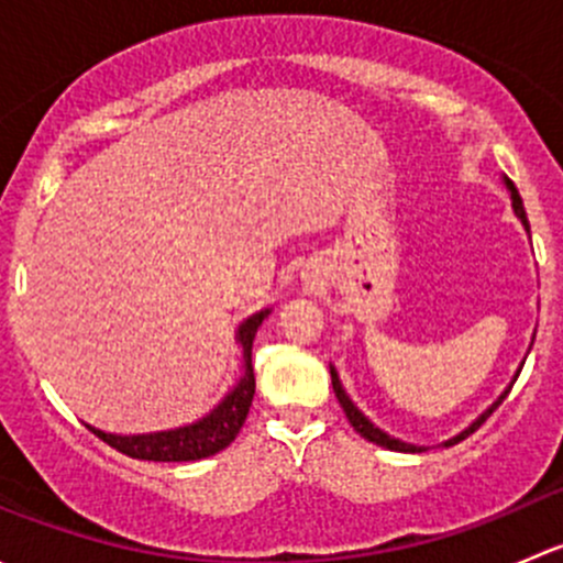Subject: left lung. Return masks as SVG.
Wrapping results in <instances>:
<instances>
[{
    "mask_svg": "<svg viewBox=\"0 0 563 563\" xmlns=\"http://www.w3.org/2000/svg\"><path fill=\"white\" fill-rule=\"evenodd\" d=\"M507 187H509V192H512V207H515V214H518L520 220H523V225H526V231H528V218H526V209H523V198H520V192H518V187L512 185V181L507 179ZM332 389H334V395H338V400H340V406H343V411H345V417H349V422H351V428L356 430V433L362 435V439H367V441H373V444H378V446H384V450H395V452H422V446H413V444H406V441H397V439H391V435H387L384 433V430H378L376 424L371 422V419L365 417V413L360 411V408L354 406V402H351V397L345 395V389H343V384H340V378H338V373H334V367H332ZM509 395V389L504 391L501 397H498L496 402H493L490 408H487L485 413H482L479 419H476L474 424H471V428H465L463 433L460 435H455V439H450L446 441L444 446H452V444H457V441H463V439H468L471 433H474V430H479L482 428V422H485L487 417H490L493 411H496L498 406H501L504 402V397Z\"/></svg>",
    "mask_w": 563,
    "mask_h": 563,
    "instance_id": "1",
    "label": "left lung"
}]
</instances>
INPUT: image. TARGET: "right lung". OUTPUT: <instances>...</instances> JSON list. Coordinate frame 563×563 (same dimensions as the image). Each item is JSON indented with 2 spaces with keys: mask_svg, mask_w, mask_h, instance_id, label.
Masks as SVG:
<instances>
[{
  "mask_svg": "<svg viewBox=\"0 0 563 563\" xmlns=\"http://www.w3.org/2000/svg\"><path fill=\"white\" fill-rule=\"evenodd\" d=\"M269 316V310L250 316L240 327V343L245 349V376L240 378L234 389L225 395V400L214 408L209 417L201 422L187 424L179 430H166V433H150V435H113L103 430H92L98 439H103L108 446H113L122 455L135 460H155V463H185V460H203L214 452L225 450L236 433L245 424L250 402L255 395V376H253V340L258 332L261 321Z\"/></svg>",
  "mask_w": 563,
  "mask_h": 563,
  "instance_id": "add662e5",
  "label": "right lung"
}]
</instances>
